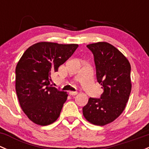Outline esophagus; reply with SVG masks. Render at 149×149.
<instances>
[{
    "instance_id": "obj_1",
    "label": "esophagus",
    "mask_w": 149,
    "mask_h": 149,
    "mask_svg": "<svg viewBox=\"0 0 149 149\" xmlns=\"http://www.w3.org/2000/svg\"><path fill=\"white\" fill-rule=\"evenodd\" d=\"M69 94H70V95H71V96H75V95H76V94H77V91H69Z\"/></svg>"
}]
</instances>
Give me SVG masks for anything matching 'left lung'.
<instances>
[{"label":"left lung","instance_id":"obj_1","mask_svg":"<svg viewBox=\"0 0 149 149\" xmlns=\"http://www.w3.org/2000/svg\"><path fill=\"white\" fill-rule=\"evenodd\" d=\"M94 55L96 75L104 91L100 98L90 97L83 107L84 118L96 125L112 123L125 109L131 91V67L127 58L107 42L86 45Z\"/></svg>","mask_w":149,"mask_h":149}]
</instances>
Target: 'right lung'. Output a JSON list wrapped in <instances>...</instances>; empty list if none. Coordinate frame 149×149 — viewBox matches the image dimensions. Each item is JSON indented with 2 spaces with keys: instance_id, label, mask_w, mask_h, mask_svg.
<instances>
[{
  "instance_id": "1",
  "label": "right lung",
  "mask_w": 149,
  "mask_h": 149,
  "mask_svg": "<svg viewBox=\"0 0 149 149\" xmlns=\"http://www.w3.org/2000/svg\"><path fill=\"white\" fill-rule=\"evenodd\" d=\"M78 45L36 43L28 48L16 68L19 104L33 123L47 125L59 117L68 94L50 85L51 74L71 56Z\"/></svg>"
}]
</instances>
